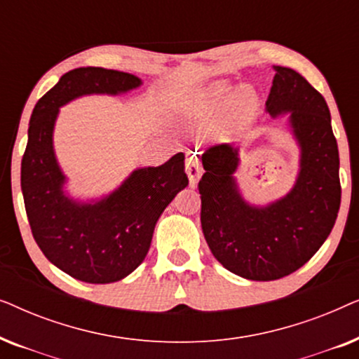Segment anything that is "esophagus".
Segmentation results:
<instances>
[{"label": "esophagus", "mask_w": 359, "mask_h": 359, "mask_svg": "<svg viewBox=\"0 0 359 359\" xmlns=\"http://www.w3.org/2000/svg\"><path fill=\"white\" fill-rule=\"evenodd\" d=\"M186 171H188L189 184L194 188L198 184L201 175H203V166H201V158L198 154H189L186 156Z\"/></svg>", "instance_id": "1"}]
</instances>
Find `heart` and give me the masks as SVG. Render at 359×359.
<instances>
[{
    "instance_id": "1",
    "label": "heart",
    "mask_w": 359,
    "mask_h": 359,
    "mask_svg": "<svg viewBox=\"0 0 359 359\" xmlns=\"http://www.w3.org/2000/svg\"><path fill=\"white\" fill-rule=\"evenodd\" d=\"M257 114L258 102L253 93L243 86H230L229 83H215L196 95L189 106H186L188 119L198 126L210 124L221 116L210 130V137L219 144H235L245 139L252 130Z\"/></svg>"
}]
</instances>
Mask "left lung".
I'll return each instance as SVG.
<instances>
[{"label": "left lung", "instance_id": "1", "mask_svg": "<svg viewBox=\"0 0 359 359\" xmlns=\"http://www.w3.org/2000/svg\"><path fill=\"white\" fill-rule=\"evenodd\" d=\"M274 72L266 111L273 117L291 112L301 147L294 188L264 208L245 203L233 178L238 151L229 144L204 151L199 181L201 225L210 252L229 271L252 281H274L304 266L330 235L341 201L338 145L325 100L292 68Z\"/></svg>", "mask_w": 359, "mask_h": 359}]
</instances>
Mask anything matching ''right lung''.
I'll list each match as a JSON object with an SVG mask.
<instances>
[{
    "instance_id": "right-lung-1",
    "label": "right lung",
    "mask_w": 359,
    "mask_h": 359,
    "mask_svg": "<svg viewBox=\"0 0 359 359\" xmlns=\"http://www.w3.org/2000/svg\"><path fill=\"white\" fill-rule=\"evenodd\" d=\"M142 85L130 73L83 67L65 73L34 107L21 161V189L34 240L50 263L91 284L116 283L149 253L156 220L188 186L184 154L132 171L121 188L91 204L63 193L65 176L53 154L58 107L83 95H119Z\"/></svg>"
}]
</instances>
